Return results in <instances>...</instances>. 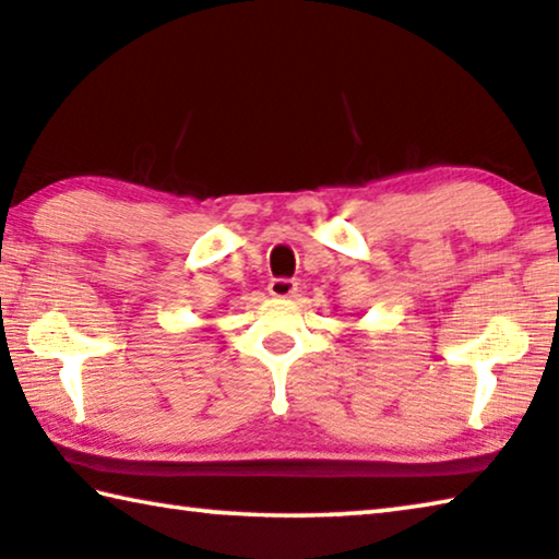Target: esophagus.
<instances>
[{
    "mask_svg": "<svg viewBox=\"0 0 559 559\" xmlns=\"http://www.w3.org/2000/svg\"><path fill=\"white\" fill-rule=\"evenodd\" d=\"M267 289H270L272 297H295L297 295V282L277 277V280L270 282Z\"/></svg>",
    "mask_w": 559,
    "mask_h": 559,
    "instance_id": "esophagus-1",
    "label": "esophagus"
}]
</instances>
